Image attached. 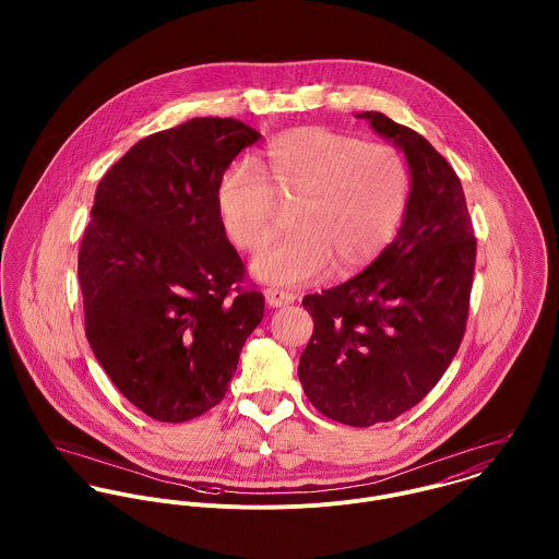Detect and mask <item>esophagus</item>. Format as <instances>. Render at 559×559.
<instances>
[{"mask_svg":"<svg viewBox=\"0 0 559 559\" xmlns=\"http://www.w3.org/2000/svg\"><path fill=\"white\" fill-rule=\"evenodd\" d=\"M264 297H266V304H269L271 308L290 306V304H295V299H297V295H295V293L280 290V288H266V290H264Z\"/></svg>","mask_w":559,"mask_h":559,"instance_id":"34e87169","label":"esophagus"}]
</instances>
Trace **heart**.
I'll return each instance as SVG.
<instances>
[{"instance_id":"b5f03b06","label":"heart","mask_w":559,"mask_h":559,"mask_svg":"<svg viewBox=\"0 0 559 559\" xmlns=\"http://www.w3.org/2000/svg\"><path fill=\"white\" fill-rule=\"evenodd\" d=\"M264 173L230 163L215 187L226 237L242 251L260 249L275 228L277 200L297 202L295 235L266 247L251 271L271 284L314 282L331 271L355 273L374 262L399 233L411 200V174L399 151L326 127L275 138Z\"/></svg>"}]
</instances>
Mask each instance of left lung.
<instances>
[{
	"instance_id": "left-lung-1",
	"label": "left lung",
	"mask_w": 559,
	"mask_h": 559,
	"mask_svg": "<svg viewBox=\"0 0 559 559\" xmlns=\"http://www.w3.org/2000/svg\"><path fill=\"white\" fill-rule=\"evenodd\" d=\"M357 118L404 153L411 200L396 239L366 271L304 299L314 333L299 381L322 415L366 428L413 408L452 364L469 314L476 237L463 185L430 142L381 111Z\"/></svg>"
}]
</instances>
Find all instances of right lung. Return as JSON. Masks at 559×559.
<instances>
[{
	"instance_id": "add662e5",
	"label": "right lung",
	"mask_w": 559,
	"mask_h": 559,
	"mask_svg": "<svg viewBox=\"0 0 559 559\" xmlns=\"http://www.w3.org/2000/svg\"><path fill=\"white\" fill-rule=\"evenodd\" d=\"M258 140L235 118H193L138 142L96 187L78 266L85 335L153 419L219 404L264 314L215 209L219 176Z\"/></svg>"
}]
</instances>
